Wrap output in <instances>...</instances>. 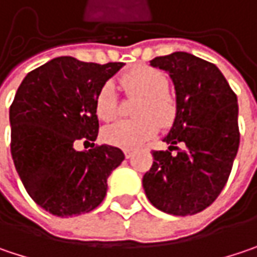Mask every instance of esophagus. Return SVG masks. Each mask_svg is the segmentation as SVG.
Wrapping results in <instances>:
<instances>
[{
  "label": "esophagus",
  "mask_w": 257,
  "mask_h": 257,
  "mask_svg": "<svg viewBox=\"0 0 257 257\" xmlns=\"http://www.w3.org/2000/svg\"><path fill=\"white\" fill-rule=\"evenodd\" d=\"M123 153H125V157H126V159H131V157H132V154H134V153H132V150H125Z\"/></svg>",
  "instance_id": "1"
}]
</instances>
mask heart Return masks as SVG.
<instances>
[{"mask_svg": "<svg viewBox=\"0 0 257 257\" xmlns=\"http://www.w3.org/2000/svg\"><path fill=\"white\" fill-rule=\"evenodd\" d=\"M169 77L161 69L140 65L120 77L128 97H141L134 113L138 117L119 120L104 128L103 140L109 145L132 150L153 138L160 126H172L177 117V100L169 91ZM119 98L112 81H106L96 97V113L101 120H113L119 114Z\"/></svg>", "mask_w": 257, "mask_h": 257, "instance_id": "heart-1", "label": "heart"}]
</instances>
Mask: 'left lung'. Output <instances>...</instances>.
<instances>
[{"instance_id": "1", "label": "left lung", "mask_w": 257, "mask_h": 257, "mask_svg": "<svg viewBox=\"0 0 257 257\" xmlns=\"http://www.w3.org/2000/svg\"><path fill=\"white\" fill-rule=\"evenodd\" d=\"M151 65L170 74L179 112L164 138L170 151H153L144 190L160 211L193 215L218 198L231 173L240 144L237 96L214 64L190 53L157 56Z\"/></svg>"}]
</instances>
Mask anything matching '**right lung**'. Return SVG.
Segmentation results:
<instances>
[{
    "mask_svg": "<svg viewBox=\"0 0 257 257\" xmlns=\"http://www.w3.org/2000/svg\"><path fill=\"white\" fill-rule=\"evenodd\" d=\"M123 67L59 56L30 71L10 106L11 156L30 198L56 217L81 215L101 204L107 177L125 160L110 145L77 151L96 141V97Z\"/></svg>",
    "mask_w": 257,
    "mask_h": 257,
    "instance_id": "right-lung-1",
    "label": "right lung"
}]
</instances>
